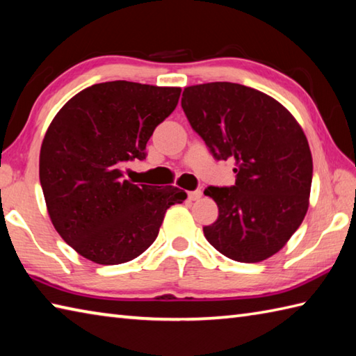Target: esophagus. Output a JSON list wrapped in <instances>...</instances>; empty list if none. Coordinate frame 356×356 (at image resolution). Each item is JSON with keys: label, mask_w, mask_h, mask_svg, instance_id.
I'll use <instances>...</instances> for the list:
<instances>
[{"label": "esophagus", "mask_w": 356, "mask_h": 356, "mask_svg": "<svg viewBox=\"0 0 356 356\" xmlns=\"http://www.w3.org/2000/svg\"><path fill=\"white\" fill-rule=\"evenodd\" d=\"M200 197H202V191H200V190L188 193V199H190V200H199Z\"/></svg>", "instance_id": "1"}]
</instances>
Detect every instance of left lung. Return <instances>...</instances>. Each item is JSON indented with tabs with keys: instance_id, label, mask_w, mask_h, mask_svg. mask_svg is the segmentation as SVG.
Listing matches in <instances>:
<instances>
[{
	"instance_id": "left-lung-1",
	"label": "left lung",
	"mask_w": 356,
	"mask_h": 356,
	"mask_svg": "<svg viewBox=\"0 0 356 356\" xmlns=\"http://www.w3.org/2000/svg\"><path fill=\"white\" fill-rule=\"evenodd\" d=\"M191 128L218 160H234L233 186H208L219 208L207 241L238 262H261L287 243L309 208L313 162L296 118L270 95L238 83L188 86Z\"/></svg>"
}]
</instances>
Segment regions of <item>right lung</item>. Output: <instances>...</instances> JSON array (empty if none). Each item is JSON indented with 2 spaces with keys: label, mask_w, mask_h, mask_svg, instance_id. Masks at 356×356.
<instances>
[{
  "label": "right lung",
  "mask_w": 356,
  "mask_h": 356,
  "mask_svg": "<svg viewBox=\"0 0 356 356\" xmlns=\"http://www.w3.org/2000/svg\"><path fill=\"white\" fill-rule=\"evenodd\" d=\"M180 88L124 80L74 95L46 131L40 182L49 218L76 253L102 266L136 259L156 241L165 213L182 204L177 186L136 185L123 177L129 160L177 106Z\"/></svg>",
  "instance_id": "1"
}]
</instances>
